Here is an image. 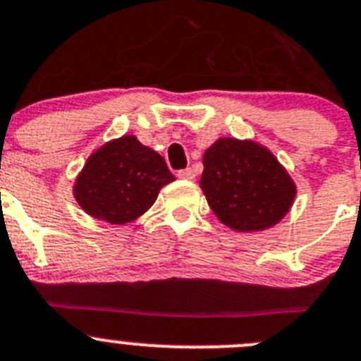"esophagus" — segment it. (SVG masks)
<instances>
[{
	"label": "esophagus",
	"instance_id": "1",
	"mask_svg": "<svg viewBox=\"0 0 361 361\" xmlns=\"http://www.w3.org/2000/svg\"><path fill=\"white\" fill-rule=\"evenodd\" d=\"M178 178H184V180H193L195 178V171L191 168H186V170L178 171Z\"/></svg>",
	"mask_w": 361,
	"mask_h": 361
}]
</instances>
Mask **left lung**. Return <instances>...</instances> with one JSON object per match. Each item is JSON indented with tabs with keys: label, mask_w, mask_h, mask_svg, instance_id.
Returning a JSON list of instances; mask_svg holds the SVG:
<instances>
[{
	"label": "left lung",
	"mask_w": 361,
	"mask_h": 361,
	"mask_svg": "<svg viewBox=\"0 0 361 361\" xmlns=\"http://www.w3.org/2000/svg\"><path fill=\"white\" fill-rule=\"evenodd\" d=\"M200 188L219 221L238 232L276 225L296 197L293 178L266 147L235 138L205 150Z\"/></svg>",
	"instance_id": "1"
}]
</instances>
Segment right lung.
Returning a JSON list of instances; mask_svg holds the SVG:
<instances>
[{
    "label": "right lung",
    "mask_w": 361,
    "mask_h": 361,
    "mask_svg": "<svg viewBox=\"0 0 361 361\" xmlns=\"http://www.w3.org/2000/svg\"><path fill=\"white\" fill-rule=\"evenodd\" d=\"M171 180L175 177L163 157L126 135L88 157L75 178L74 198L95 219L123 225L149 211Z\"/></svg>",
    "instance_id": "1"
}]
</instances>
